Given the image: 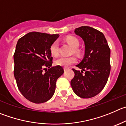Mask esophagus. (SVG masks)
I'll list each match as a JSON object with an SVG mask.
<instances>
[{
    "label": "esophagus",
    "mask_w": 126,
    "mask_h": 126,
    "mask_svg": "<svg viewBox=\"0 0 126 126\" xmlns=\"http://www.w3.org/2000/svg\"><path fill=\"white\" fill-rule=\"evenodd\" d=\"M67 69H68V68H67V67H64V71H66V70H67Z\"/></svg>",
    "instance_id": "obj_1"
}]
</instances>
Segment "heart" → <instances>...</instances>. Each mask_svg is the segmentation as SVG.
<instances>
[{
	"instance_id": "heart-1",
	"label": "heart",
	"mask_w": 126,
	"mask_h": 126,
	"mask_svg": "<svg viewBox=\"0 0 126 126\" xmlns=\"http://www.w3.org/2000/svg\"><path fill=\"white\" fill-rule=\"evenodd\" d=\"M66 41L68 44L74 48H77L79 46V41L77 38L73 36H69L66 38ZM50 52L52 56H58L59 49V44L57 41H54L52 43L50 46ZM77 61L76 58L74 56H70V57H59L58 59L55 61V64L57 65L63 67H68L71 64H74Z\"/></svg>"
}]
</instances>
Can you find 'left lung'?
I'll list each match as a JSON object with an SVG mask.
<instances>
[{"label": "left lung", "mask_w": 126, "mask_h": 126, "mask_svg": "<svg viewBox=\"0 0 126 126\" xmlns=\"http://www.w3.org/2000/svg\"><path fill=\"white\" fill-rule=\"evenodd\" d=\"M85 44L83 60L77 65L70 82L74 93L82 98H90L102 91L110 75V49L103 33L90 26H83L74 31Z\"/></svg>", "instance_id": "1"}]
</instances>
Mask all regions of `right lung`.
<instances>
[{
	"label": "right lung",
	"instance_id": "add662e5",
	"mask_svg": "<svg viewBox=\"0 0 126 126\" xmlns=\"http://www.w3.org/2000/svg\"><path fill=\"white\" fill-rule=\"evenodd\" d=\"M59 36L31 32L18 41L14 55V76L20 92L31 102L42 103L51 99L56 81L64 73L62 66L51 67L53 58L50 46Z\"/></svg>",
	"mask_w": 126,
	"mask_h": 126
}]
</instances>
